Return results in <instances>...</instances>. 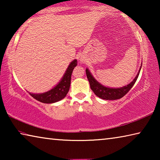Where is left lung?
<instances>
[{
  "instance_id": "8db88e82",
  "label": "left lung",
  "mask_w": 160,
  "mask_h": 160,
  "mask_svg": "<svg viewBox=\"0 0 160 160\" xmlns=\"http://www.w3.org/2000/svg\"><path fill=\"white\" fill-rule=\"evenodd\" d=\"M142 67V66H141ZM140 69L137 74L136 77L132 82L128 84L127 86H124L121 88H109L106 87L102 85L92 77V75L90 74V71L88 69H86V75L88 77V79L90 82V85L91 90L94 92V93L96 94L97 97H100L101 99H106V100H115L122 98V97L126 95L128 92L132 88V87L134 85V84L136 82V80L138 78Z\"/></svg>"
}]
</instances>
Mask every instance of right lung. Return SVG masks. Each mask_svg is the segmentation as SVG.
<instances>
[{"mask_svg": "<svg viewBox=\"0 0 160 160\" xmlns=\"http://www.w3.org/2000/svg\"><path fill=\"white\" fill-rule=\"evenodd\" d=\"M77 65V60H74L70 63L66 71V73H65L64 76L61 80V82L55 88H53L52 90L42 94H29L35 99L42 103H46V104H51V103L60 101L62 99H63L66 96L68 92L70 86L72 72L73 71L74 68Z\"/></svg>", "mask_w": 160, "mask_h": 160, "instance_id": "obj_1", "label": "right lung"}]
</instances>
